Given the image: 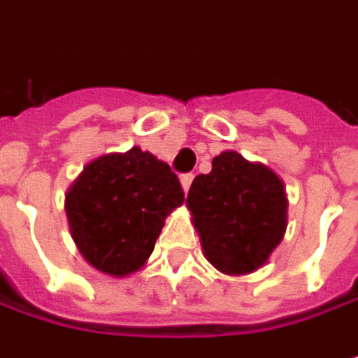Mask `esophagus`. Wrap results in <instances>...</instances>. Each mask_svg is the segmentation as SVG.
I'll list each match as a JSON object with an SVG mask.
<instances>
[{
  "mask_svg": "<svg viewBox=\"0 0 358 358\" xmlns=\"http://www.w3.org/2000/svg\"><path fill=\"white\" fill-rule=\"evenodd\" d=\"M191 182H193V173H182V176H180V185H182L185 191L191 189Z\"/></svg>",
  "mask_w": 358,
  "mask_h": 358,
  "instance_id": "esophagus-1",
  "label": "esophagus"
}]
</instances>
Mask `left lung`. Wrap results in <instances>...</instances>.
<instances>
[{"mask_svg":"<svg viewBox=\"0 0 358 358\" xmlns=\"http://www.w3.org/2000/svg\"><path fill=\"white\" fill-rule=\"evenodd\" d=\"M206 259L222 273H250L282 242L287 195L265 165L229 150L199 173L187 197Z\"/></svg>","mask_w":358,"mask_h":358,"instance_id":"obj_1","label":"left lung"}]
</instances>
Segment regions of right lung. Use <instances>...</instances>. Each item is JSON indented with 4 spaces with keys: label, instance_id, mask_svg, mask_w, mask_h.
<instances>
[{
    "label": "right lung",
    "instance_id": "right-lung-1",
    "mask_svg": "<svg viewBox=\"0 0 358 358\" xmlns=\"http://www.w3.org/2000/svg\"><path fill=\"white\" fill-rule=\"evenodd\" d=\"M185 191L167 163L138 146L91 161L65 195L71 238L99 271L127 275L150 257Z\"/></svg>",
    "mask_w": 358,
    "mask_h": 358
}]
</instances>
